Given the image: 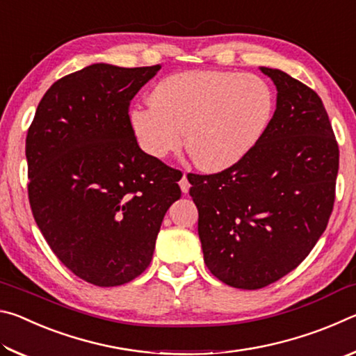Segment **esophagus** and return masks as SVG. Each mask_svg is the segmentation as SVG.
<instances>
[{"mask_svg": "<svg viewBox=\"0 0 356 356\" xmlns=\"http://www.w3.org/2000/svg\"><path fill=\"white\" fill-rule=\"evenodd\" d=\"M179 185H180V190H182V193H188V190H190V182H188V179H186V176L184 174L182 176V179H180V182H179Z\"/></svg>", "mask_w": 356, "mask_h": 356, "instance_id": "obj_1", "label": "esophagus"}]
</instances>
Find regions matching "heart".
Returning a JSON list of instances; mask_svg holds the SVG:
<instances>
[{
    "label": "heart",
    "mask_w": 356,
    "mask_h": 356,
    "mask_svg": "<svg viewBox=\"0 0 356 356\" xmlns=\"http://www.w3.org/2000/svg\"><path fill=\"white\" fill-rule=\"evenodd\" d=\"M275 94L264 78L225 70H190L163 78L150 105L130 110V125L144 152L163 159L185 147L204 171L242 161L267 134Z\"/></svg>",
    "instance_id": "b5f03b06"
}]
</instances>
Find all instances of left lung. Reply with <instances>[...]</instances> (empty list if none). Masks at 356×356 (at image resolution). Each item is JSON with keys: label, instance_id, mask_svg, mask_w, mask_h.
<instances>
[{"label": "left lung", "instance_id": "1", "mask_svg": "<svg viewBox=\"0 0 356 356\" xmlns=\"http://www.w3.org/2000/svg\"><path fill=\"white\" fill-rule=\"evenodd\" d=\"M267 134L242 161L188 174L204 262L225 284L254 291L303 262L328 225L339 149L318 95L278 69Z\"/></svg>", "mask_w": 356, "mask_h": 356}]
</instances>
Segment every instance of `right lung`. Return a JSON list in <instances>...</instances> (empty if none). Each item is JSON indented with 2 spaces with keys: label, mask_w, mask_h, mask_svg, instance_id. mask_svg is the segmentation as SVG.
Listing matches in <instances>:
<instances>
[{
  "label": "right lung",
  "mask_w": 356,
  "mask_h": 356,
  "mask_svg": "<svg viewBox=\"0 0 356 356\" xmlns=\"http://www.w3.org/2000/svg\"><path fill=\"white\" fill-rule=\"evenodd\" d=\"M161 65L97 63L42 97L26 136L29 204L42 236L78 278L113 287L152 261L179 171L138 146L129 105Z\"/></svg>",
  "instance_id": "1"
}]
</instances>
